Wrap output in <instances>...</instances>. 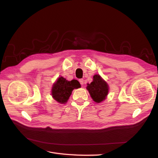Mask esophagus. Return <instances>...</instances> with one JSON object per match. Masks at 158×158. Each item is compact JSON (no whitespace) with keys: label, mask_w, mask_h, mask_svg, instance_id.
<instances>
[{"label":"esophagus","mask_w":158,"mask_h":158,"mask_svg":"<svg viewBox=\"0 0 158 158\" xmlns=\"http://www.w3.org/2000/svg\"><path fill=\"white\" fill-rule=\"evenodd\" d=\"M79 82H80V84L82 85H84V80H83V79H80L79 80Z\"/></svg>","instance_id":"esophagus-1"}]
</instances>
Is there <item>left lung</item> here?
I'll return each instance as SVG.
<instances>
[{
    "label": "left lung",
    "mask_w": 158,
    "mask_h": 158,
    "mask_svg": "<svg viewBox=\"0 0 158 158\" xmlns=\"http://www.w3.org/2000/svg\"><path fill=\"white\" fill-rule=\"evenodd\" d=\"M86 89L95 103H101L106 99L109 93V85L99 74L93 76V81L87 84Z\"/></svg>",
    "instance_id": "1"
}]
</instances>
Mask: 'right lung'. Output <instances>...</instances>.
Segmentation results:
<instances>
[{
    "label": "right lung",
    "mask_w": 158,
    "mask_h": 158,
    "mask_svg": "<svg viewBox=\"0 0 158 158\" xmlns=\"http://www.w3.org/2000/svg\"><path fill=\"white\" fill-rule=\"evenodd\" d=\"M81 87L78 80L68 81L63 76L57 78L51 89L52 97L56 102L60 104H64L69 100L74 89Z\"/></svg>",
    "instance_id": "1"
}]
</instances>
